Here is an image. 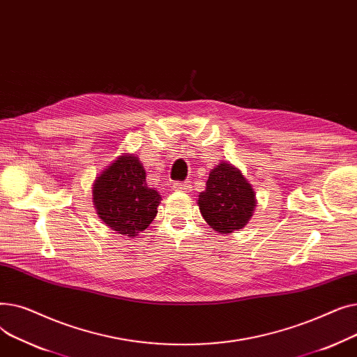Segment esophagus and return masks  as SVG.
<instances>
[{
  "mask_svg": "<svg viewBox=\"0 0 357 357\" xmlns=\"http://www.w3.org/2000/svg\"><path fill=\"white\" fill-rule=\"evenodd\" d=\"M174 190H175V191H182V192H185V191L190 190V183H188V182L176 181V182H174Z\"/></svg>",
  "mask_w": 357,
  "mask_h": 357,
  "instance_id": "esophagus-1",
  "label": "esophagus"
}]
</instances>
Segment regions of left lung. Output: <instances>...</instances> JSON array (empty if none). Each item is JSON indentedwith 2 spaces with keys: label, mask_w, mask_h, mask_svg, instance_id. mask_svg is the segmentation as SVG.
<instances>
[{
  "label": "left lung",
  "mask_w": 357,
  "mask_h": 357,
  "mask_svg": "<svg viewBox=\"0 0 357 357\" xmlns=\"http://www.w3.org/2000/svg\"><path fill=\"white\" fill-rule=\"evenodd\" d=\"M198 205L204 220L218 233H233L249 222L256 207L252 185L229 163L210 172Z\"/></svg>",
  "instance_id": "obj_1"
}]
</instances>
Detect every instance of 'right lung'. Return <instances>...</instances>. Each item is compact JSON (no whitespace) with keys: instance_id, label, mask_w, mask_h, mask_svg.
<instances>
[{"instance_id":"right-lung-1","label":"right lung","mask_w":357,"mask_h":357,"mask_svg":"<svg viewBox=\"0 0 357 357\" xmlns=\"http://www.w3.org/2000/svg\"><path fill=\"white\" fill-rule=\"evenodd\" d=\"M93 205L114 231L136 236L158 214L160 195L146 183V172L135 156H120L93 183Z\"/></svg>"}]
</instances>
